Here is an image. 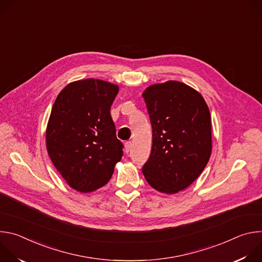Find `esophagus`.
Segmentation results:
<instances>
[{
  "label": "esophagus",
  "mask_w": 262,
  "mask_h": 262,
  "mask_svg": "<svg viewBox=\"0 0 262 262\" xmlns=\"http://www.w3.org/2000/svg\"><path fill=\"white\" fill-rule=\"evenodd\" d=\"M124 148H125V152L128 154L130 151V148H132V142L127 141L124 143Z\"/></svg>",
  "instance_id": "esophagus-1"
}]
</instances>
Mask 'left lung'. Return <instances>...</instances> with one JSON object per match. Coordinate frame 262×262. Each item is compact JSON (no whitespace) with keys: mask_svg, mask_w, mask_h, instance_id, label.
I'll return each instance as SVG.
<instances>
[{"mask_svg":"<svg viewBox=\"0 0 262 262\" xmlns=\"http://www.w3.org/2000/svg\"><path fill=\"white\" fill-rule=\"evenodd\" d=\"M142 95L152 126L144 177L155 190L176 194L191 185L209 161V108L197 90L178 81L151 85Z\"/></svg>","mask_w":262,"mask_h":262,"instance_id":"8db88e82","label":"left lung"}]
</instances>
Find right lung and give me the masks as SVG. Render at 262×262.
Returning a JSON list of instances; mask_svg holds the SVG:
<instances>
[{"instance_id":"obj_1","label":"right lung","mask_w":262,"mask_h":262,"mask_svg":"<svg viewBox=\"0 0 262 262\" xmlns=\"http://www.w3.org/2000/svg\"><path fill=\"white\" fill-rule=\"evenodd\" d=\"M118 91L106 81L79 80L65 86L53 105L47 150L67 184L80 193L106 184L123 156L110 114Z\"/></svg>"}]
</instances>
